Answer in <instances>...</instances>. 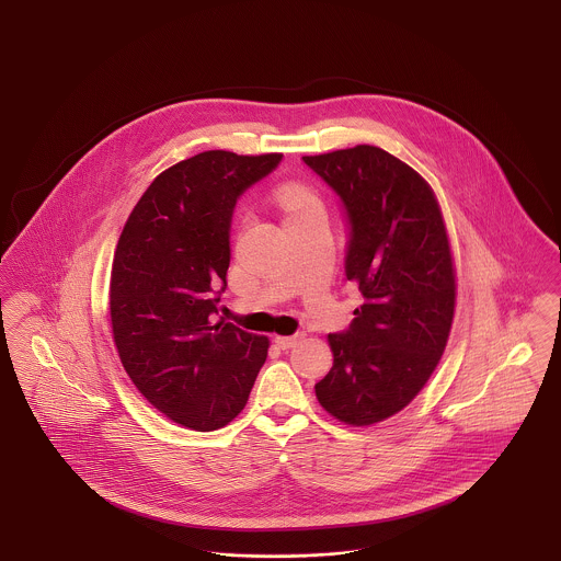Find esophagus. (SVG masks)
<instances>
[{"instance_id": "1", "label": "esophagus", "mask_w": 561, "mask_h": 561, "mask_svg": "<svg viewBox=\"0 0 561 561\" xmlns=\"http://www.w3.org/2000/svg\"><path fill=\"white\" fill-rule=\"evenodd\" d=\"M302 332H298V334H293V336H275V343H277V347L282 348H290L296 345V343H300L302 341Z\"/></svg>"}]
</instances>
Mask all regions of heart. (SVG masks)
<instances>
[{
  "label": "heart",
  "instance_id": "b5f03b06",
  "mask_svg": "<svg viewBox=\"0 0 561 561\" xmlns=\"http://www.w3.org/2000/svg\"><path fill=\"white\" fill-rule=\"evenodd\" d=\"M277 202L284 208L286 216L305 213L311 208H321L320 199L316 197V193H311L309 188L302 185H284L277 191Z\"/></svg>",
  "mask_w": 561,
  "mask_h": 561
}]
</instances>
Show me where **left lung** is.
Returning a JSON list of instances; mask_svg holds the SVG:
<instances>
[{
    "label": "left lung",
    "mask_w": 561,
    "mask_h": 561,
    "mask_svg": "<svg viewBox=\"0 0 561 561\" xmlns=\"http://www.w3.org/2000/svg\"><path fill=\"white\" fill-rule=\"evenodd\" d=\"M302 161L341 197L348 220L345 275L364 305L316 385L321 408L353 427L403 410L425 387L448 343L456 275L444 216L427 181L373 145Z\"/></svg>",
    "instance_id": "left-lung-1"
}]
</instances>
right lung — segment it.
Here are the masks:
<instances>
[{"label":"right lung","instance_id":"right-lung-1","mask_svg":"<svg viewBox=\"0 0 561 561\" xmlns=\"http://www.w3.org/2000/svg\"><path fill=\"white\" fill-rule=\"evenodd\" d=\"M279 161L282 153L231 151L179 161L142 193L117 241L108 284L115 347L145 400L183 427L229 425L267 359V336L213 316L227 288L236 204Z\"/></svg>","mask_w":561,"mask_h":561}]
</instances>
